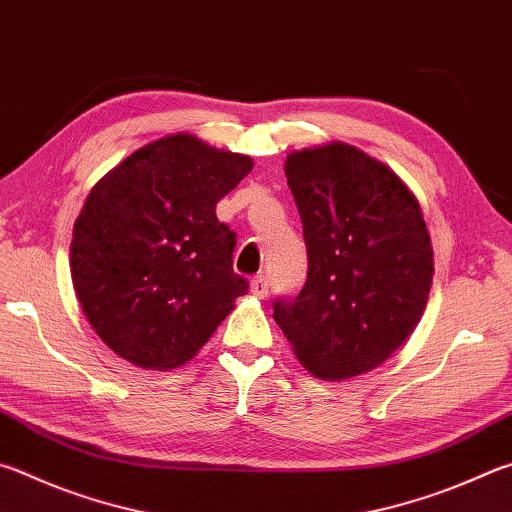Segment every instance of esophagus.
<instances>
[{
  "label": "esophagus",
  "mask_w": 512,
  "mask_h": 512,
  "mask_svg": "<svg viewBox=\"0 0 512 512\" xmlns=\"http://www.w3.org/2000/svg\"><path fill=\"white\" fill-rule=\"evenodd\" d=\"M250 291H253L257 297H266L268 295V280L266 275H255L253 280H250Z\"/></svg>",
  "instance_id": "1"
}]
</instances>
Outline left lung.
<instances>
[{"label":"left lung","mask_w":512,"mask_h":512,"mask_svg":"<svg viewBox=\"0 0 512 512\" xmlns=\"http://www.w3.org/2000/svg\"><path fill=\"white\" fill-rule=\"evenodd\" d=\"M286 179L302 219L309 273L273 318L302 365L320 378L378 367L421 320L432 244L412 192L345 143L293 152Z\"/></svg>","instance_id":"left-lung-1"}]
</instances>
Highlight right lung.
<instances>
[{"label": "right lung", "mask_w": 512, "mask_h": 512, "mask_svg": "<svg viewBox=\"0 0 512 512\" xmlns=\"http://www.w3.org/2000/svg\"><path fill=\"white\" fill-rule=\"evenodd\" d=\"M250 170L248 156L176 134L127 156L91 190L73 228L71 277L118 356L179 367L248 293L232 271L237 232L215 208Z\"/></svg>", "instance_id": "right-lung-1"}]
</instances>
